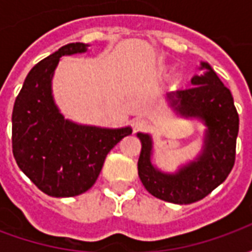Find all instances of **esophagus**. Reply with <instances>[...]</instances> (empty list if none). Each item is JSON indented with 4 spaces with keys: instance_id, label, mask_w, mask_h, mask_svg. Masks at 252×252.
Segmentation results:
<instances>
[{
    "instance_id": "34e87169",
    "label": "esophagus",
    "mask_w": 252,
    "mask_h": 252,
    "mask_svg": "<svg viewBox=\"0 0 252 252\" xmlns=\"http://www.w3.org/2000/svg\"><path fill=\"white\" fill-rule=\"evenodd\" d=\"M148 126V121L144 120V119H135L133 123H132V126H133V131L139 132L143 131V129H146Z\"/></svg>"
}]
</instances>
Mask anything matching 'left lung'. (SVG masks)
Wrapping results in <instances>:
<instances>
[{
	"mask_svg": "<svg viewBox=\"0 0 252 252\" xmlns=\"http://www.w3.org/2000/svg\"><path fill=\"white\" fill-rule=\"evenodd\" d=\"M205 74L194 75L188 89L167 95L170 106L182 117H197L206 126L204 147L195 160L182 166L174 174L162 173L151 163L153 140L139 132L142 151L137 162L140 181L154 197L174 204L202 200L227 180L235 164L239 115L229 89L205 62Z\"/></svg>",
	"mask_w": 252,
	"mask_h": 252,
	"instance_id": "8db88e82",
	"label": "left lung"
}]
</instances>
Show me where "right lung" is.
Wrapping results in <instances>:
<instances>
[{
	"instance_id": "right-lung-1",
	"label": "right lung",
	"mask_w": 252,
	"mask_h": 252,
	"mask_svg": "<svg viewBox=\"0 0 252 252\" xmlns=\"http://www.w3.org/2000/svg\"><path fill=\"white\" fill-rule=\"evenodd\" d=\"M70 43L37 63L25 78L12 113V148L21 171L51 197H74L94 185L105 158L131 126L99 128L66 120L52 97L51 81L61 58L82 54Z\"/></svg>"
}]
</instances>
